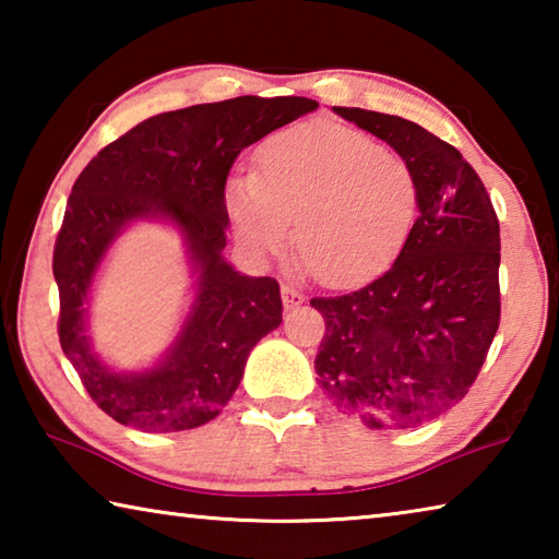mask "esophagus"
<instances>
[{"label": "esophagus", "instance_id": "obj_1", "mask_svg": "<svg viewBox=\"0 0 559 559\" xmlns=\"http://www.w3.org/2000/svg\"><path fill=\"white\" fill-rule=\"evenodd\" d=\"M281 298H283V308H286V310L298 308L300 302L306 300V296H302V293H298L296 288H290V286H281Z\"/></svg>", "mask_w": 559, "mask_h": 559}]
</instances>
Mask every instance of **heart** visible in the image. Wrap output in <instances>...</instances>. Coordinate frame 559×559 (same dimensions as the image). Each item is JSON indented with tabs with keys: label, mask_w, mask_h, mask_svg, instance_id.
Returning <instances> with one entry per match:
<instances>
[{
	"label": "heart",
	"mask_w": 559,
	"mask_h": 559,
	"mask_svg": "<svg viewBox=\"0 0 559 559\" xmlns=\"http://www.w3.org/2000/svg\"><path fill=\"white\" fill-rule=\"evenodd\" d=\"M226 210L257 257L286 249L296 219L302 266L345 288L400 257L419 214V185L374 138L310 120L269 138L257 175L229 179Z\"/></svg>",
	"instance_id": "1"
}]
</instances>
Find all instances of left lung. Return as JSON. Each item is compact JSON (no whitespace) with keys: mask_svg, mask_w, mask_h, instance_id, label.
<instances>
[{"mask_svg":"<svg viewBox=\"0 0 559 559\" xmlns=\"http://www.w3.org/2000/svg\"><path fill=\"white\" fill-rule=\"evenodd\" d=\"M333 110L412 167L419 216L380 278L310 300L325 318L318 384L367 429H412L456 406L486 362L500 320L498 216L456 147L400 116Z\"/></svg>","mask_w":559,"mask_h":559,"instance_id":"obj_1","label":"left lung"}]
</instances>
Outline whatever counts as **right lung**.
<instances>
[{
    "label": "right lung",
    "mask_w": 559,
    "mask_h": 559,
    "mask_svg": "<svg viewBox=\"0 0 559 559\" xmlns=\"http://www.w3.org/2000/svg\"><path fill=\"white\" fill-rule=\"evenodd\" d=\"M318 108L300 96H239L159 112L103 147L75 179L53 249L63 355L103 412L150 433L212 421L243 377L246 359L281 325L276 278L243 276L224 259V187L243 147ZM138 221L173 225L193 266V302L155 366L116 371L92 349L90 290L109 246Z\"/></svg>",
    "instance_id": "obj_1"
}]
</instances>
